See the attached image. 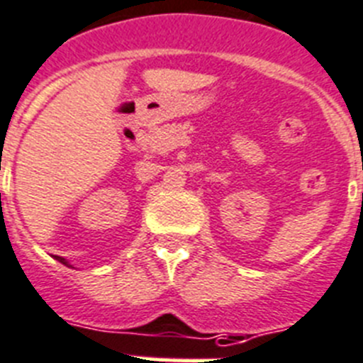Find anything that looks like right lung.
<instances>
[{
	"label": "right lung",
	"mask_w": 363,
	"mask_h": 363,
	"mask_svg": "<svg viewBox=\"0 0 363 363\" xmlns=\"http://www.w3.org/2000/svg\"><path fill=\"white\" fill-rule=\"evenodd\" d=\"M55 259H57L58 262H62V264H66V266H69V268H73V266H71L69 262H67L66 259H64V257H58V255H55Z\"/></svg>",
	"instance_id": "obj_1"
}]
</instances>
